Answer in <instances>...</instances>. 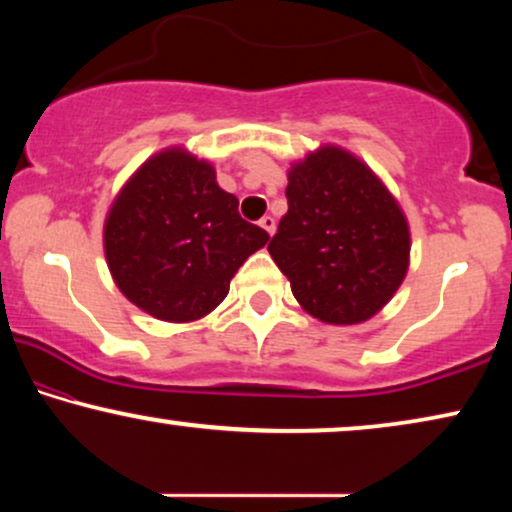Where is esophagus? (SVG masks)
<instances>
[{
    "mask_svg": "<svg viewBox=\"0 0 512 512\" xmlns=\"http://www.w3.org/2000/svg\"><path fill=\"white\" fill-rule=\"evenodd\" d=\"M261 228L272 237V235H275L277 223H275V219H272V216H263V219H261Z\"/></svg>",
    "mask_w": 512,
    "mask_h": 512,
    "instance_id": "esophagus-1",
    "label": "esophagus"
}]
</instances>
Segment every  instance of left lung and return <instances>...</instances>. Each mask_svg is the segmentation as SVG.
I'll list each match as a JSON object with an SVG mask.
<instances>
[{
	"mask_svg": "<svg viewBox=\"0 0 512 512\" xmlns=\"http://www.w3.org/2000/svg\"><path fill=\"white\" fill-rule=\"evenodd\" d=\"M289 212L268 251L310 317L333 326L373 319L410 268V223L366 160L319 144L289 167Z\"/></svg>",
	"mask_w": 512,
	"mask_h": 512,
	"instance_id": "obj_1",
	"label": "left lung"
}]
</instances>
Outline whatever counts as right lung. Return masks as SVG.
Listing matches in <instances>:
<instances>
[{
  "label": "right lung",
  "mask_w": 512,
  "mask_h": 512,
  "mask_svg": "<svg viewBox=\"0 0 512 512\" xmlns=\"http://www.w3.org/2000/svg\"><path fill=\"white\" fill-rule=\"evenodd\" d=\"M216 184L214 165L174 144L144 160L111 202L102 244L118 291L167 324L205 319L230 279L268 244Z\"/></svg>",
  "instance_id": "1"
}]
</instances>
